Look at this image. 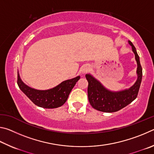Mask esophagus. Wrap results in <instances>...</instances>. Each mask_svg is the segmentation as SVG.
I'll use <instances>...</instances> for the list:
<instances>
[{
    "instance_id": "esophagus-1",
    "label": "esophagus",
    "mask_w": 154,
    "mask_h": 154,
    "mask_svg": "<svg viewBox=\"0 0 154 154\" xmlns=\"http://www.w3.org/2000/svg\"><path fill=\"white\" fill-rule=\"evenodd\" d=\"M89 69H90V66H88V65H85V66H84L82 67V73H87L89 71Z\"/></svg>"
}]
</instances>
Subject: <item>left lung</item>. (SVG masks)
<instances>
[{
  "label": "left lung",
  "mask_w": 154,
  "mask_h": 154,
  "mask_svg": "<svg viewBox=\"0 0 154 154\" xmlns=\"http://www.w3.org/2000/svg\"><path fill=\"white\" fill-rule=\"evenodd\" d=\"M129 44L132 46V49L135 55L137 63V75L138 79L133 87L128 90L120 92H111L105 88L103 85L90 74H86L88 80V98L89 103L94 109L103 112H115L130 104L138 95L142 80V67L139 61V57L136 48L131 41Z\"/></svg>",
  "instance_id": "1"
}]
</instances>
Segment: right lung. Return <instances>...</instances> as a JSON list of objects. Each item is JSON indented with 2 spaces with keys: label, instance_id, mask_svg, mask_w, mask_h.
<instances>
[{
  "label": "right lung",
  "instance_id": "add662e5",
  "mask_svg": "<svg viewBox=\"0 0 154 154\" xmlns=\"http://www.w3.org/2000/svg\"><path fill=\"white\" fill-rule=\"evenodd\" d=\"M80 79L77 76L67 80L59 84L56 87L49 90L39 91L28 87L21 81L17 73V85L21 91L37 106L43 108H56L66 103L70 92Z\"/></svg>",
  "mask_w": 154,
  "mask_h": 154
}]
</instances>
